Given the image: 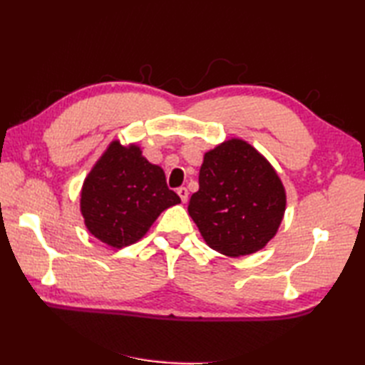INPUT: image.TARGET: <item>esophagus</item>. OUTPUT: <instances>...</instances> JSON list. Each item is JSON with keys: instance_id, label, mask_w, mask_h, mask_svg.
<instances>
[{"instance_id": "1", "label": "esophagus", "mask_w": 365, "mask_h": 365, "mask_svg": "<svg viewBox=\"0 0 365 365\" xmlns=\"http://www.w3.org/2000/svg\"><path fill=\"white\" fill-rule=\"evenodd\" d=\"M177 195L180 196V199H182V202H183V204H185V202H188V195H190V192H188V190H187V188H185V187H180V188L177 190Z\"/></svg>"}]
</instances>
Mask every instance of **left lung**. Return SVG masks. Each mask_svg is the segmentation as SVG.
<instances>
[{
	"instance_id": "8db88e82",
	"label": "left lung",
	"mask_w": 365,
	"mask_h": 365,
	"mask_svg": "<svg viewBox=\"0 0 365 365\" xmlns=\"http://www.w3.org/2000/svg\"><path fill=\"white\" fill-rule=\"evenodd\" d=\"M188 212L212 250L240 257L262 250L276 235L285 190L251 144L229 139L205 153Z\"/></svg>"
}]
</instances>
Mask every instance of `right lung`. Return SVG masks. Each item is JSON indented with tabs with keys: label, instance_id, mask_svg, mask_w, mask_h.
<instances>
[{
	"label": "right lung",
	"instance_id": "add662e5",
	"mask_svg": "<svg viewBox=\"0 0 365 365\" xmlns=\"http://www.w3.org/2000/svg\"><path fill=\"white\" fill-rule=\"evenodd\" d=\"M141 153L138 145L111 143L81 190L88 230L118 250L143 238L163 210L180 202L163 169Z\"/></svg>",
	"mask_w": 365,
	"mask_h": 365
}]
</instances>
